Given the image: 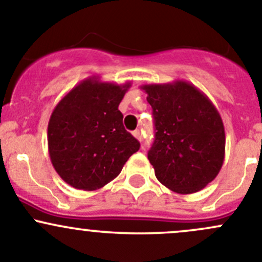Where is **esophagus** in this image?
<instances>
[{"label":"esophagus","instance_id":"1","mask_svg":"<svg viewBox=\"0 0 262 262\" xmlns=\"http://www.w3.org/2000/svg\"><path fill=\"white\" fill-rule=\"evenodd\" d=\"M133 136L136 137L138 141H142V134H141V130H139V129H137V130L133 132Z\"/></svg>","mask_w":262,"mask_h":262}]
</instances>
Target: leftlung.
Instances as JSON below:
<instances>
[{
  "label": "left lung",
  "mask_w": 262,
  "mask_h": 262,
  "mask_svg": "<svg viewBox=\"0 0 262 262\" xmlns=\"http://www.w3.org/2000/svg\"><path fill=\"white\" fill-rule=\"evenodd\" d=\"M155 118L148 160L157 180L179 194L212 182L226 152L224 125L207 95L186 81L143 84Z\"/></svg>",
  "instance_id": "left-lung-1"
}]
</instances>
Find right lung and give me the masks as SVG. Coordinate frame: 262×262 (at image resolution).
<instances>
[{"instance_id":"obj_1","label":"right lung","mask_w":262,"mask_h":262,"mask_svg":"<svg viewBox=\"0 0 262 262\" xmlns=\"http://www.w3.org/2000/svg\"><path fill=\"white\" fill-rule=\"evenodd\" d=\"M129 87L130 82L86 78L53 110L48 123L50 161L62 180L75 189L105 186L141 147L125 130L118 109Z\"/></svg>"}]
</instances>
